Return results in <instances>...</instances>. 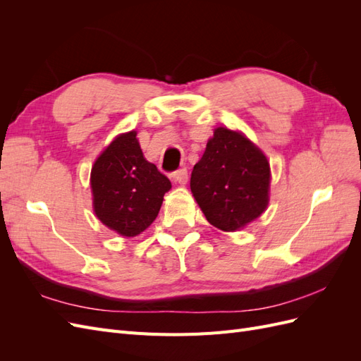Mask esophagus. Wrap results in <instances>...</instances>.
<instances>
[{"label": "esophagus", "mask_w": 361, "mask_h": 361, "mask_svg": "<svg viewBox=\"0 0 361 361\" xmlns=\"http://www.w3.org/2000/svg\"><path fill=\"white\" fill-rule=\"evenodd\" d=\"M173 179L176 180L178 183H180V185H185L188 182V171H187V169H179V170H176L173 173Z\"/></svg>", "instance_id": "1"}]
</instances>
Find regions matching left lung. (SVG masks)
I'll list each match as a JSON object with an SVG mask.
<instances>
[{"label":"left lung","instance_id":"left-lung-1","mask_svg":"<svg viewBox=\"0 0 361 361\" xmlns=\"http://www.w3.org/2000/svg\"><path fill=\"white\" fill-rule=\"evenodd\" d=\"M271 170L262 150L238 130L216 128L191 173V191L206 220L235 232L264 214Z\"/></svg>","mask_w":361,"mask_h":361}]
</instances>
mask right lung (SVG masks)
I'll use <instances>...</instances> for the list:
<instances>
[{"instance_id":"add662e5","label":"right lung","mask_w":361,"mask_h":361,"mask_svg":"<svg viewBox=\"0 0 361 361\" xmlns=\"http://www.w3.org/2000/svg\"><path fill=\"white\" fill-rule=\"evenodd\" d=\"M90 185L96 216L126 238L155 221L171 188L169 178L145 158L135 130L117 135L94 161Z\"/></svg>"}]
</instances>
